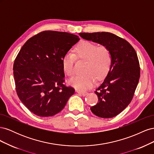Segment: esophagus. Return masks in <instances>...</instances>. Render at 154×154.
Masks as SVG:
<instances>
[{"mask_svg": "<svg viewBox=\"0 0 154 154\" xmlns=\"http://www.w3.org/2000/svg\"><path fill=\"white\" fill-rule=\"evenodd\" d=\"M77 92L79 94H80V95H82V96H86V95L87 94V92H81V91H77Z\"/></svg>", "mask_w": 154, "mask_h": 154, "instance_id": "34e87169", "label": "esophagus"}]
</instances>
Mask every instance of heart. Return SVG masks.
Listing matches in <instances>:
<instances>
[{
    "instance_id": "obj_1",
    "label": "heart",
    "mask_w": 154,
    "mask_h": 154,
    "mask_svg": "<svg viewBox=\"0 0 154 154\" xmlns=\"http://www.w3.org/2000/svg\"><path fill=\"white\" fill-rule=\"evenodd\" d=\"M74 54L67 53L62 58V68L67 76L74 74V62L75 58L85 61L84 72L69 80V84L80 91H85L94 85L97 80L104 79L110 71L112 54L108 48L104 45L97 46L88 41H82L74 50Z\"/></svg>"
}]
</instances>
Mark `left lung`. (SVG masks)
Instances as JSON below:
<instances>
[{
	"mask_svg": "<svg viewBox=\"0 0 154 154\" xmlns=\"http://www.w3.org/2000/svg\"><path fill=\"white\" fill-rule=\"evenodd\" d=\"M79 35L83 39L106 46L110 51V71L96 90L98 102L91 110L98 117L113 118L130 104L139 83L140 67L136 51L127 40L110 32Z\"/></svg>",
	"mask_w": 154,
	"mask_h": 154,
	"instance_id": "left-lung-1",
	"label": "left lung"
}]
</instances>
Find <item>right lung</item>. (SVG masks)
<instances>
[{
    "mask_svg": "<svg viewBox=\"0 0 154 154\" xmlns=\"http://www.w3.org/2000/svg\"><path fill=\"white\" fill-rule=\"evenodd\" d=\"M79 40L68 32L45 31L22 46L13 64V75L17 95L31 112L53 116L74 94V88L63 84L62 61Z\"/></svg>",
    "mask_w": 154,
    "mask_h": 154,
    "instance_id": "add662e5",
    "label": "right lung"
}]
</instances>
